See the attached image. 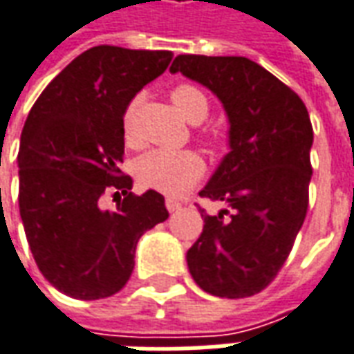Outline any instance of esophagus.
<instances>
[{"label": "esophagus", "mask_w": 354, "mask_h": 354, "mask_svg": "<svg viewBox=\"0 0 354 354\" xmlns=\"http://www.w3.org/2000/svg\"><path fill=\"white\" fill-rule=\"evenodd\" d=\"M165 205H167V209H169L170 212L178 211V209L182 207V203L176 201V199H172V197H167V201H165Z\"/></svg>", "instance_id": "obj_1"}]
</instances>
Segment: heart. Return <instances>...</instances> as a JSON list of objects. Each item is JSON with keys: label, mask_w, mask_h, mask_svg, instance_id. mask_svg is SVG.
I'll return each instance as SVG.
<instances>
[{"label": "heart", "mask_w": 354, "mask_h": 354, "mask_svg": "<svg viewBox=\"0 0 354 354\" xmlns=\"http://www.w3.org/2000/svg\"><path fill=\"white\" fill-rule=\"evenodd\" d=\"M170 100L178 113L192 124H199L209 115L207 95L192 84L176 86L170 93ZM134 111L136 101H132L126 107L122 117L126 142L134 140V132H132ZM203 170H205L203 159L194 151H151L138 160L136 174L138 180L147 187L159 189L165 194H180L201 178Z\"/></svg>", "instance_id": "1"}]
</instances>
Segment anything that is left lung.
Returning a JSON list of instances; mask_svg holds the SVG:
<instances>
[{
	"label": "left lung",
	"mask_w": 354,
	"mask_h": 354,
	"mask_svg": "<svg viewBox=\"0 0 354 354\" xmlns=\"http://www.w3.org/2000/svg\"><path fill=\"white\" fill-rule=\"evenodd\" d=\"M170 73L211 90L228 117L230 151L199 195L227 209L185 254L195 283L216 297L263 291L280 270L308 207L313 124L305 103L247 57L178 55Z\"/></svg>",
	"instance_id": "1"
}]
</instances>
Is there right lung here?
<instances>
[{
    "mask_svg": "<svg viewBox=\"0 0 354 354\" xmlns=\"http://www.w3.org/2000/svg\"><path fill=\"white\" fill-rule=\"evenodd\" d=\"M170 61L172 51L91 48L57 74L28 113L17 157L22 226L39 272L68 297L120 291L140 237L169 218L159 192H130L120 162L126 107ZM105 193L119 199L115 212L100 209Z\"/></svg>",
    "mask_w": 354,
    "mask_h": 354,
    "instance_id": "right-lung-1",
    "label": "right lung"
}]
</instances>
